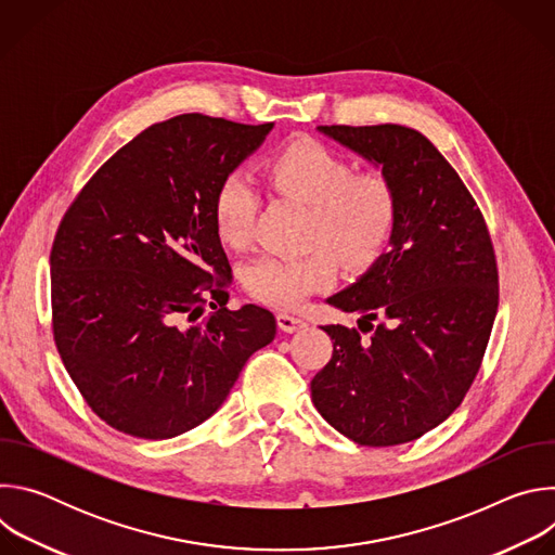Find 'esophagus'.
<instances>
[{"label": "esophagus", "instance_id": "34e87169", "mask_svg": "<svg viewBox=\"0 0 555 555\" xmlns=\"http://www.w3.org/2000/svg\"><path fill=\"white\" fill-rule=\"evenodd\" d=\"M276 323H279V330L285 332V334H294L298 330H302L307 323L300 319V315H294V313H276Z\"/></svg>", "mask_w": 555, "mask_h": 555}]
</instances>
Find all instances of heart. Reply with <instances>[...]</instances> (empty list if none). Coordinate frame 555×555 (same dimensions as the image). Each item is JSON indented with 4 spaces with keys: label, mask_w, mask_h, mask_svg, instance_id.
I'll list each match as a JSON object with an SVG mask.
<instances>
[{
    "label": "heart",
    "mask_w": 555,
    "mask_h": 555,
    "mask_svg": "<svg viewBox=\"0 0 555 555\" xmlns=\"http://www.w3.org/2000/svg\"><path fill=\"white\" fill-rule=\"evenodd\" d=\"M270 186L309 208L305 244L323 246L298 259L261 257L244 270V287L257 300L294 309L336 279V254L351 268L375 263L398 225V191L382 173H356L353 165L315 140H296L268 163ZM259 193L242 176H228L212 202L219 240L246 248L255 236ZM335 254L332 256L331 253Z\"/></svg>",
    "instance_id": "obj_1"
}]
</instances>
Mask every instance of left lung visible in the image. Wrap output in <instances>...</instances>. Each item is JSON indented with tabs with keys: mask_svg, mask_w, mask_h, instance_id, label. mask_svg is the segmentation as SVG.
Here are the masks:
<instances>
[{
	"mask_svg": "<svg viewBox=\"0 0 555 555\" xmlns=\"http://www.w3.org/2000/svg\"><path fill=\"white\" fill-rule=\"evenodd\" d=\"M319 131L358 153L398 191L388 250L327 298L358 311L357 330L321 327L332 360L311 402L360 446L413 441L446 422L479 373L499 309V272L477 202L433 142L402 125ZM380 323L373 328L372 321Z\"/></svg>",
	"mask_w": 555,
	"mask_h": 555,
	"instance_id": "1",
	"label": "left lung"
}]
</instances>
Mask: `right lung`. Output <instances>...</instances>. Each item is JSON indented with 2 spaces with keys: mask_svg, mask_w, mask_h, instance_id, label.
<instances>
[{
  "mask_svg": "<svg viewBox=\"0 0 555 555\" xmlns=\"http://www.w3.org/2000/svg\"><path fill=\"white\" fill-rule=\"evenodd\" d=\"M272 127L202 114L157 122L65 212L50 255L54 340L112 428L171 439L199 426L274 340L272 311L225 307L232 270L212 217L219 184ZM206 297L218 300L208 314Z\"/></svg>",
  "mask_w": 555,
  "mask_h": 555,
  "instance_id": "right-lung-1",
  "label": "right lung"
}]
</instances>
